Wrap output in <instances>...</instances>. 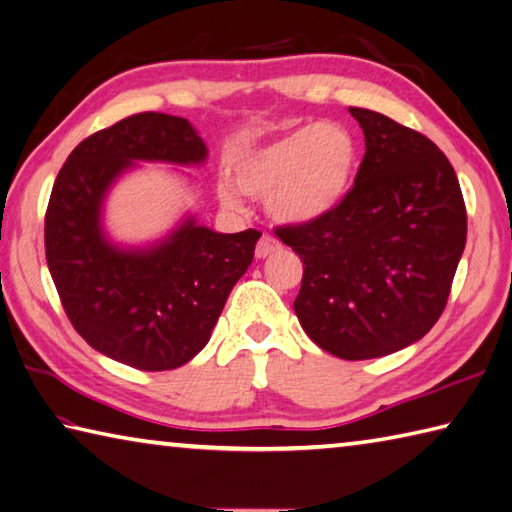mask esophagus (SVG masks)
<instances>
[{"label": "esophagus", "instance_id": "34e87169", "mask_svg": "<svg viewBox=\"0 0 512 512\" xmlns=\"http://www.w3.org/2000/svg\"><path fill=\"white\" fill-rule=\"evenodd\" d=\"M277 250H282V244H279L275 237L264 235V237L259 239V242H257V248H255V257H257V259H264V257H268V255L277 253Z\"/></svg>", "mask_w": 512, "mask_h": 512}]
</instances>
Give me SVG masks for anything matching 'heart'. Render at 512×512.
Wrapping results in <instances>:
<instances>
[{"label":"heart","instance_id":"b5f03b06","mask_svg":"<svg viewBox=\"0 0 512 512\" xmlns=\"http://www.w3.org/2000/svg\"><path fill=\"white\" fill-rule=\"evenodd\" d=\"M359 168V144L342 124H306L233 159L242 193L268 197L270 215L284 224L317 222L344 202ZM219 202L239 204L233 184H217Z\"/></svg>","mask_w":512,"mask_h":512}]
</instances>
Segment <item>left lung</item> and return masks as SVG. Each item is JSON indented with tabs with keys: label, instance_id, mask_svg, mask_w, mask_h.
Wrapping results in <instances>:
<instances>
[{
	"label": "left lung",
	"instance_id": "left-lung-1",
	"mask_svg": "<svg viewBox=\"0 0 512 512\" xmlns=\"http://www.w3.org/2000/svg\"><path fill=\"white\" fill-rule=\"evenodd\" d=\"M348 110L366 139L353 188L333 213L275 233L304 262L299 324L326 353L357 362L397 353L435 326L466 246V206L426 135Z\"/></svg>",
	"mask_w": 512,
	"mask_h": 512
}]
</instances>
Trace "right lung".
<instances>
[{
    "instance_id": "obj_1",
    "label": "right lung",
    "mask_w": 512,
    "mask_h": 512,
    "mask_svg": "<svg viewBox=\"0 0 512 512\" xmlns=\"http://www.w3.org/2000/svg\"><path fill=\"white\" fill-rule=\"evenodd\" d=\"M206 144L188 119L139 113L86 137L59 170L46 208V262L70 324L99 353L173 370L202 350L262 233H215L186 217L146 248L104 235L110 186L135 162L197 166Z\"/></svg>"
}]
</instances>
